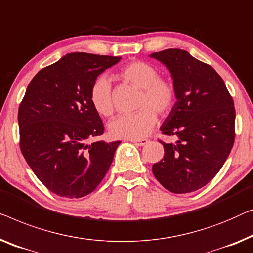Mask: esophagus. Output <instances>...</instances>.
Returning <instances> with one entry per match:
<instances>
[{"instance_id":"esophagus-1","label":"esophagus","mask_w":253,"mask_h":253,"mask_svg":"<svg viewBox=\"0 0 253 253\" xmlns=\"http://www.w3.org/2000/svg\"><path fill=\"white\" fill-rule=\"evenodd\" d=\"M132 144H134L135 146H144L148 142L147 139H134V140H131Z\"/></svg>"}]
</instances>
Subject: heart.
Listing matches in <instances>:
<instances>
[{
    "label": "heart",
    "instance_id": "obj_1",
    "mask_svg": "<svg viewBox=\"0 0 253 253\" xmlns=\"http://www.w3.org/2000/svg\"><path fill=\"white\" fill-rule=\"evenodd\" d=\"M121 74L127 82L141 89L135 114L121 115L108 124L109 134L114 138L140 139L147 135L156 123V113L168 114L175 101V89L170 81L160 79L159 71L144 61H133L123 67ZM90 101L94 111L102 116L114 113L112 81L108 75L94 80L90 89Z\"/></svg>",
    "mask_w": 253,
    "mask_h": 253
}]
</instances>
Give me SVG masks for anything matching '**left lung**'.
<instances>
[{"mask_svg":"<svg viewBox=\"0 0 253 253\" xmlns=\"http://www.w3.org/2000/svg\"><path fill=\"white\" fill-rule=\"evenodd\" d=\"M149 57L170 72L175 104L160 130L175 135L164 156L152 168L164 188L175 194L206 186L228 157L235 139V108L217 72L181 49H167Z\"/></svg>","mask_w":253,"mask_h":253,"instance_id":"1","label":"left lung"}]
</instances>
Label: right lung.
Masks as SVG:
<instances>
[{
	"instance_id": "obj_1",
	"label": "right lung",
	"mask_w": 253,
	"mask_h": 253,
	"mask_svg": "<svg viewBox=\"0 0 253 253\" xmlns=\"http://www.w3.org/2000/svg\"><path fill=\"white\" fill-rule=\"evenodd\" d=\"M121 57L73 52L36 74L18 111L21 153L45 187L79 199L97 188L121 141L93 139L104 124L90 101L98 76Z\"/></svg>"
}]
</instances>
